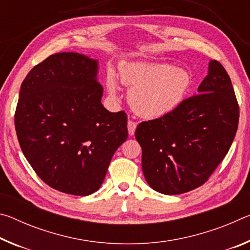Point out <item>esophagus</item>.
Instances as JSON below:
<instances>
[{"instance_id":"obj_1","label":"esophagus","mask_w":250,"mask_h":250,"mask_svg":"<svg viewBox=\"0 0 250 250\" xmlns=\"http://www.w3.org/2000/svg\"><path fill=\"white\" fill-rule=\"evenodd\" d=\"M135 129H137V122L133 120L128 121V131L130 135H133L135 132Z\"/></svg>"}]
</instances>
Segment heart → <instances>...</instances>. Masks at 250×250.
<instances>
[{
	"instance_id": "heart-1",
	"label": "heart",
	"mask_w": 250,
	"mask_h": 250,
	"mask_svg": "<svg viewBox=\"0 0 250 250\" xmlns=\"http://www.w3.org/2000/svg\"><path fill=\"white\" fill-rule=\"evenodd\" d=\"M121 82L130 88L129 101L139 116L156 119L180 107L191 87V76L168 64L131 62L121 68ZM109 94L116 97L118 83L110 71L107 77Z\"/></svg>"
}]
</instances>
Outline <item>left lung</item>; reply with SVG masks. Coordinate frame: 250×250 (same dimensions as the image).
Wrapping results in <instances>:
<instances>
[{
    "label": "left lung",
    "instance_id": "obj_1",
    "mask_svg": "<svg viewBox=\"0 0 250 250\" xmlns=\"http://www.w3.org/2000/svg\"><path fill=\"white\" fill-rule=\"evenodd\" d=\"M197 90L175 111L143 121L135 130L143 174L159 193L177 195L204 184L234 141L239 105L221 62L210 61Z\"/></svg>",
    "mask_w": 250,
    "mask_h": 250
}]
</instances>
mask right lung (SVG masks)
Listing matches in <instances>:
<instances>
[{"label": "right lung", "mask_w": 250, "mask_h": 250, "mask_svg": "<svg viewBox=\"0 0 250 250\" xmlns=\"http://www.w3.org/2000/svg\"><path fill=\"white\" fill-rule=\"evenodd\" d=\"M98 64L78 53L50 55L23 80L14 124L25 158L50 188L77 196L103 184L128 138L125 111L101 104Z\"/></svg>", "instance_id": "right-lung-1"}]
</instances>
